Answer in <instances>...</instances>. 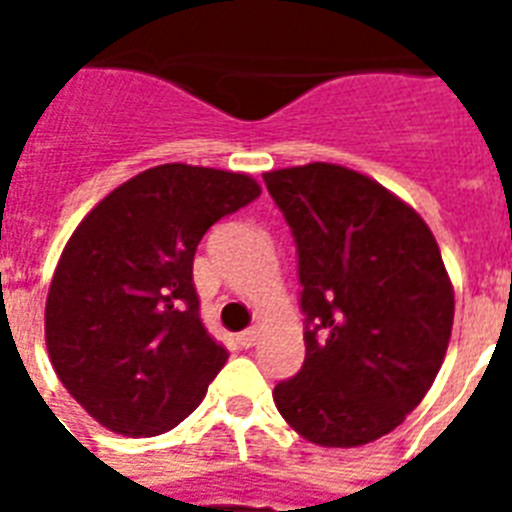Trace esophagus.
Instances as JSON below:
<instances>
[{"label":"esophagus","instance_id":"1","mask_svg":"<svg viewBox=\"0 0 512 512\" xmlns=\"http://www.w3.org/2000/svg\"><path fill=\"white\" fill-rule=\"evenodd\" d=\"M257 337H260V329L249 327V329H244V332H239V335H236V342H239L241 348H252V345L257 342Z\"/></svg>","mask_w":512,"mask_h":512}]
</instances>
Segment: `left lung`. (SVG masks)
<instances>
[{"label": "left lung", "instance_id": "1", "mask_svg": "<svg viewBox=\"0 0 512 512\" xmlns=\"http://www.w3.org/2000/svg\"><path fill=\"white\" fill-rule=\"evenodd\" d=\"M292 228L305 361L273 388L281 417L319 446L398 428L444 364L454 289L436 236L406 201L340 164L263 175Z\"/></svg>", "mask_w": 512, "mask_h": 512}]
</instances>
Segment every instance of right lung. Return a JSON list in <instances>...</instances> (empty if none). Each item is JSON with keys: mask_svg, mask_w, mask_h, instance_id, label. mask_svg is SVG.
<instances>
[{"mask_svg": "<svg viewBox=\"0 0 512 512\" xmlns=\"http://www.w3.org/2000/svg\"><path fill=\"white\" fill-rule=\"evenodd\" d=\"M260 196L244 172L162 164L108 193L71 233L44 337L60 382L103 428L159 436L201 404L228 350L201 324V236Z\"/></svg>", "mask_w": 512, "mask_h": 512, "instance_id": "obj_1", "label": "right lung"}]
</instances>
